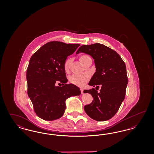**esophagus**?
Masks as SVG:
<instances>
[{"label":"esophagus","instance_id":"1","mask_svg":"<svg viewBox=\"0 0 154 154\" xmlns=\"http://www.w3.org/2000/svg\"><path fill=\"white\" fill-rule=\"evenodd\" d=\"M80 90L81 94H84V89L83 88H80Z\"/></svg>","mask_w":154,"mask_h":154}]
</instances>
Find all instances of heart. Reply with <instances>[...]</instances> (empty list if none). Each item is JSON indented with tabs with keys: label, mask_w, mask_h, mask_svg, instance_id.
<instances>
[{
	"label": "heart",
	"mask_w": 154,
	"mask_h": 154,
	"mask_svg": "<svg viewBox=\"0 0 154 154\" xmlns=\"http://www.w3.org/2000/svg\"><path fill=\"white\" fill-rule=\"evenodd\" d=\"M88 57V56L87 55H82V56H81L80 59L81 62H82L84 59ZM72 58H69L67 59L66 60V62H65L64 69L66 72L69 71L70 66L72 63ZM88 79H89V75L87 74H73L72 76H70L69 78V80L72 83H73L75 85H79V86L82 85L85 82H86L88 80Z\"/></svg>",
	"instance_id": "obj_1"
}]
</instances>
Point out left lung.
I'll return each instance as SVG.
<instances>
[{
    "label": "left lung",
    "instance_id": "left-lung-1",
    "mask_svg": "<svg viewBox=\"0 0 154 154\" xmlns=\"http://www.w3.org/2000/svg\"><path fill=\"white\" fill-rule=\"evenodd\" d=\"M91 55L94 59L96 72L89 85L101 89L84 90L93 97L91 104L84 106L89 117L97 121L110 119L117 113L125 97L128 80L124 62L117 52L99 43L81 45L76 52Z\"/></svg>",
    "mask_w": 154,
    "mask_h": 154
}]
</instances>
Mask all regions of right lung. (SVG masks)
Instances as JSON below:
<instances>
[{"instance_id": "right-lung-1", "label": "right lung", "mask_w": 154, "mask_h": 154, "mask_svg": "<svg viewBox=\"0 0 154 154\" xmlns=\"http://www.w3.org/2000/svg\"><path fill=\"white\" fill-rule=\"evenodd\" d=\"M80 45L51 42L40 47L30 59L26 72L28 95L38 117L45 121L62 117L66 109V99L80 95L78 87L66 84L64 69L67 57ZM57 82L64 85L57 86Z\"/></svg>"}]
</instances>
